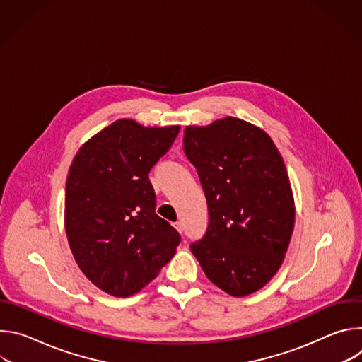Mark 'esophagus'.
I'll use <instances>...</instances> for the list:
<instances>
[{"label":"esophagus","mask_w":362,"mask_h":362,"mask_svg":"<svg viewBox=\"0 0 362 362\" xmlns=\"http://www.w3.org/2000/svg\"><path fill=\"white\" fill-rule=\"evenodd\" d=\"M173 226L176 228V230H177V232H180V233L183 232V223H182V222H175V223H173Z\"/></svg>","instance_id":"esophagus-1"}]
</instances>
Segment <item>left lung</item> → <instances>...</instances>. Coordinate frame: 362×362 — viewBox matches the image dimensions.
Segmentation results:
<instances>
[{
	"label": "left lung",
	"mask_w": 362,
	"mask_h": 362,
	"mask_svg": "<svg viewBox=\"0 0 362 362\" xmlns=\"http://www.w3.org/2000/svg\"><path fill=\"white\" fill-rule=\"evenodd\" d=\"M183 150L196 168L209 223L190 245L204 275L232 296L264 288L279 271L295 223L288 172L272 139L236 117L187 126Z\"/></svg>",
	"instance_id": "1"
}]
</instances>
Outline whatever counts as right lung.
<instances>
[{
	"label": "right lung",
	"instance_id": "1",
	"mask_svg": "<svg viewBox=\"0 0 362 362\" xmlns=\"http://www.w3.org/2000/svg\"><path fill=\"white\" fill-rule=\"evenodd\" d=\"M179 130L120 119L88 139L73 159L64 203L69 245L87 279L109 295L139 292L180 243L179 232L154 212L148 180Z\"/></svg>",
	"mask_w": 362,
	"mask_h": 362
}]
</instances>
